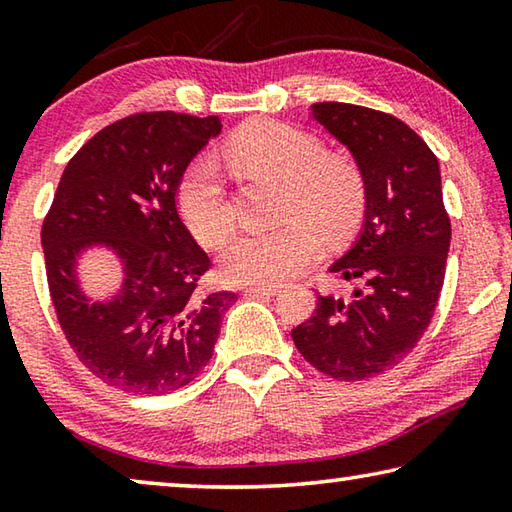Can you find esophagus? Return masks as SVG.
<instances>
[{
  "mask_svg": "<svg viewBox=\"0 0 512 512\" xmlns=\"http://www.w3.org/2000/svg\"><path fill=\"white\" fill-rule=\"evenodd\" d=\"M244 293L248 298H273L277 293V287H246Z\"/></svg>",
  "mask_w": 512,
  "mask_h": 512,
  "instance_id": "obj_1",
  "label": "esophagus"
}]
</instances>
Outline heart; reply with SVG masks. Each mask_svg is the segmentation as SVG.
I'll return each instance as SVG.
<instances>
[{
  "instance_id": "heart-1",
  "label": "heart",
  "mask_w": 512,
  "mask_h": 512,
  "mask_svg": "<svg viewBox=\"0 0 512 512\" xmlns=\"http://www.w3.org/2000/svg\"><path fill=\"white\" fill-rule=\"evenodd\" d=\"M223 155L246 176L280 183L282 219H296L275 230L244 232L221 253V275L244 287H273L318 257L314 230L341 235L359 219L363 178L352 162L325 155L314 135L277 121H255L230 137ZM180 219L203 246H219L232 230V212L216 162L198 158L187 167L176 194Z\"/></svg>"
}]
</instances>
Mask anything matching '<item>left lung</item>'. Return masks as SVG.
<instances>
[{
	"label": "left lung",
	"mask_w": 512,
	"mask_h": 512,
	"mask_svg": "<svg viewBox=\"0 0 512 512\" xmlns=\"http://www.w3.org/2000/svg\"><path fill=\"white\" fill-rule=\"evenodd\" d=\"M311 119L352 153L363 178V223L329 273L359 284L352 300L316 296L293 329L298 352L332 379L361 381L393 368L429 327L445 280L452 225L438 158L386 112L323 101Z\"/></svg>",
	"instance_id": "obj_1"
}]
</instances>
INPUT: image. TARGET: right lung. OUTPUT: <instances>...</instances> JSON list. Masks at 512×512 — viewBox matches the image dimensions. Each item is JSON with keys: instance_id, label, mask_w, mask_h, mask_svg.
<instances>
[{"instance_id": "obj_1", "label": "right lung", "mask_w": 512, "mask_h": 512, "mask_svg": "<svg viewBox=\"0 0 512 512\" xmlns=\"http://www.w3.org/2000/svg\"><path fill=\"white\" fill-rule=\"evenodd\" d=\"M219 133V117L169 110L115 121L67 162L42 223L58 323L83 366L124 393L187 386L212 359L237 298L196 289L210 257L176 207L189 162ZM92 247L110 249L122 264V284L108 299L80 284L78 262Z\"/></svg>"}]
</instances>
